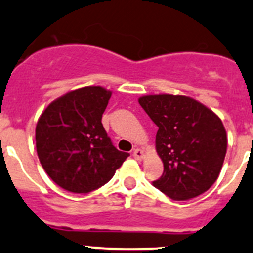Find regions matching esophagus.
Instances as JSON below:
<instances>
[{"instance_id":"obj_1","label":"esophagus","mask_w":253,"mask_h":253,"mask_svg":"<svg viewBox=\"0 0 253 253\" xmlns=\"http://www.w3.org/2000/svg\"><path fill=\"white\" fill-rule=\"evenodd\" d=\"M133 157H134V159L142 160L143 158H144V152H143L142 149H139V148H137V149H134V152H133Z\"/></svg>"}]
</instances>
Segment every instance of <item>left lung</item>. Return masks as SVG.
Listing matches in <instances>:
<instances>
[{
  "label": "left lung",
  "mask_w": 253,
  "mask_h": 253,
  "mask_svg": "<svg viewBox=\"0 0 253 253\" xmlns=\"http://www.w3.org/2000/svg\"><path fill=\"white\" fill-rule=\"evenodd\" d=\"M138 103L159 128L155 148L164 172L154 187L174 201L209 190L220 174L228 145L218 115L185 95H144Z\"/></svg>",
  "instance_id": "8db88e82"
}]
</instances>
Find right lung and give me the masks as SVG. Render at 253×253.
I'll return each mask as SVG.
<instances>
[{
    "mask_svg": "<svg viewBox=\"0 0 253 253\" xmlns=\"http://www.w3.org/2000/svg\"><path fill=\"white\" fill-rule=\"evenodd\" d=\"M111 94L103 86H84L53 100L40 115L38 157L63 190L88 193L101 187L129 155L112 145L101 124Z\"/></svg>",
    "mask_w": 253,
    "mask_h": 253,
    "instance_id": "add662e5",
    "label": "right lung"
}]
</instances>
